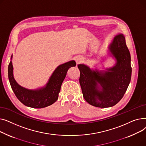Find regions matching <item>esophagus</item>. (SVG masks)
Masks as SVG:
<instances>
[{
	"mask_svg": "<svg viewBox=\"0 0 146 146\" xmlns=\"http://www.w3.org/2000/svg\"><path fill=\"white\" fill-rule=\"evenodd\" d=\"M83 60V58L82 57H78L76 58V63L77 64H79L81 62H82Z\"/></svg>",
	"mask_w": 146,
	"mask_h": 146,
	"instance_id": "esophagus-1",
	"label": "esophagus"
}]
</instances>
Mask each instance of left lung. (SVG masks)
Here are the masks:
<instances>
[{"label":"left lung","instance_id":"8db88e82","mask_svg":"<svg viewBox=\"0 0 146 146\" xmlns=\"http://www.w3.org/2000/svg\"><path fill=\"white\" fill-rule=\"evenodd\" d=\"M109 50L117 62L106 71L92 70L83 64L78 66L83 98L90 105L98 108L116 105L124 96L131 81V56L123 34L114 37Z\"/></svg>","mask_w":146,"mask_h":146}]
</instances>
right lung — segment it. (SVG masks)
Listing matches in <instances>:
<instances>
[{"label":"right lung","mask_w":146,"mask_h":146,"mask_svg":"<svg viewBox=\"0 0 146 146\" xmlns=\"http://www.w3.org/2000/svg\"><path fill=\"white\" fill-rule=\"evenodd\" d=\"M12 56H11V60ZM74 60L58 66L46 84L40 89L30 90L21 86L13 78L12 61L8 66V78L12 89L19 101L25 106L34 108H42L54 103L58 98L61 86L69 68L76 66Z\"/></svg>","instance_id":"obj_1"}]
</instances>
